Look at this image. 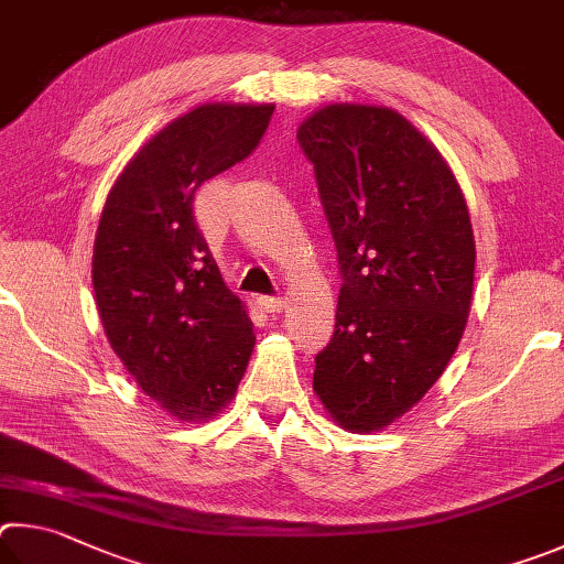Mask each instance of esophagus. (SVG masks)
<instances>
[{"instance_id":"34e87169","label":"esophagus","mask_w":564,"mask_h":564,"mask_svg":"<svg viewBox=\"0 0 564 564\" xmlns=\"http://www.w3.org/2000/svg\"><path fill=\"white\" fill-rule=\"evenodd\" d=\"M257 302H260V307L264 312H270V314L282 310V297H280V294H260V297H257Z\"/></svg>"}]
</instances>
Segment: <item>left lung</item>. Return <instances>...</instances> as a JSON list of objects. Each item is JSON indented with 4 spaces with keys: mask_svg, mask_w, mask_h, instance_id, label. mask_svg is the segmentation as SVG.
Returning a JSON list of instances; mask_svg holds the SVG:
<instances>
[{
    "mask_svg": "<svg viewBox=\"0 0 564 564\" xmlns=\"http://www.w3.org/2000/svg\"><path fill=\"white\" fill-rule=\"evenodd\" d=\"M341 290L314 391L341 429L371 433L423 399L466 329L476 245L441 153L391 108L327 106L300 126Z\"/></svg>",
    "mask_w": 564,
    "mask_h": 564,
    "instance_id": "8db88e82",
    "label": "left lung"
}]
</instances>
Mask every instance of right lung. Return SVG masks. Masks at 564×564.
Listing matches in <instances>:
<instances>
[{
    "label": "right lung",
    "mask_w": 564,
    "mask_h": 564,
    "mask_svg": "<svg viewBox=\"0 0 564 564\" xmlns=\"http://www.w3.org/2000/svg\"><path fill=\"white\" fill-rule=\"evenodd\" d=\"M274 106L205 104L155 133L108 193L94 245L106 337L138 387L181 421L235 397L254 347L195 223V191L245 161Z\"/></svg>",
    "instance_id": "right-lung-1"
}]
</instances>
